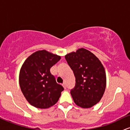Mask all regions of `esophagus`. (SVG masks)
<instances>
[{
  "label": "esophagus",
  "instance_id": "obj_1",
  "mask_svg": "<svg viewBox=\"0 0 130 130\" xmlns=\"http://www.w3.org/2000/svg\"><path fill=\"white\" fill-rule=\"evenodd\" d=\"M63 88H64V89H66V88H67V86H66V84L65 83H63Z\"/></svg>",
  "mask_w": 130,
  "mask_h": 130
}]
</instances>
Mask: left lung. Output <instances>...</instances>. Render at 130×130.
I'll return each instance as SVG.
<instances>
[{
	"label": "left lung",
	"mask_w": 130,
	"mask_h": 130,
	"mask_svg": "<svg viewBox=\"0 0 130 130\" xmlns=\"http://www.w3.org/2000/svg\"><path fill=\"white\" fill-rule=\"evenodd\" d=\"M65 59L75 75V86L71 90L78 106L92 107L102 99L106 88V74L99 59L84 48L67 54Z\"/></svg>",
	"instance_id": "left-lung-1"
}]
</instances>
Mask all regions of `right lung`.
Segmentation results:
<instances>
[{"mask_svg":"<svg viewBox=\"0 0 130 130\" xmlns=\"http://www.w3.org/2000/svg\"><path fill=\"white\" fill-rule=\"evenodd\" d=\"M61 57L45 50L34 52L26 59L19 74V83L24 96L38 109H48L57 102L63 88L57 83L50 72Z\"/></svg>","mask_w":130,"mask_h":130,"instance_id":"obj_1","label":"right lung"}]
</instances>
